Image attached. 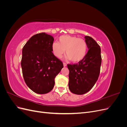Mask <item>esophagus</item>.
Returning a JSON list of instances; mask_svg holds the SVG:
<instances>
[{
	"label": "esophagus",
	"mask_w": 127,
	"mask_h": 127,
	"mask_svg": "<svg viewBox=\"0 0 127 127\" xmlns=\"http://www.w3.org/2000/svg\"><path fill=\"white\" fill-rule=\"evenodd\" d=\"M64 67H66V66H67V64H66V63H64Z\"/></svg>",
	"instance_id": "obj_1"
}]
</instances>
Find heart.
Instances as JSON below:
<instances>
[{
	"label": "heart",
	"instance_id": "b5f03b06",
	"mask_svg": "<svg viewBox=\"0 0 127 127\" xmlns=\"http://www.w3.org/2000/svg\"><path fill=\"white\" fill-rule=\"evenodd\" d=\"M52 51L58 58H60L65 52L67 55L65 59L78 63L83 60L87 54V45L86 41L76 36L62 35L59 42H54L52 44Z\"/></svg>",
	"mask_w": 127,
	"mask_h": 127
}]
</instances>
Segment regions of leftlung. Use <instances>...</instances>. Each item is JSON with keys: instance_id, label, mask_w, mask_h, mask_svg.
<instances>
[{"instance_id": "8db88e82", "label": "left lung", "mask_w": 127, "mask_h": 127, "mask_svg": "<svg viewBox=\"0 0 127 127\" xmlns=\"http://www.w3.org/2000/svg\"><path fill=\"white\" fill-rule=\"evenodd\" d=\"M88 51L78 64H68L69 88L72 93L82 95L90 91L98 79L102 62L101 48L93 38L86 36Z\"/></svg>"}]
</instances>
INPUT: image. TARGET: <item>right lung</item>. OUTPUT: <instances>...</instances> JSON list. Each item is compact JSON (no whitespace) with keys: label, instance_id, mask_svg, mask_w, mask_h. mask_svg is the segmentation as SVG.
<instances>
[{"label":"right lung","instance_id":"1","mask_svg":"<svg viewBox=\"0 0 127 127\" xmlns=\"http://www.w3.org/2000/svg\"><path fill=\"white\" fill-rule=\"evenodd\" d=\"M54 38L45 33L36 34L22 50L21 67L25 82L39 94H47L55 85V78L64 67L62 61L53 54Z\"/></svg>","mask_w":127,"mask_h":127}]
</instances>
